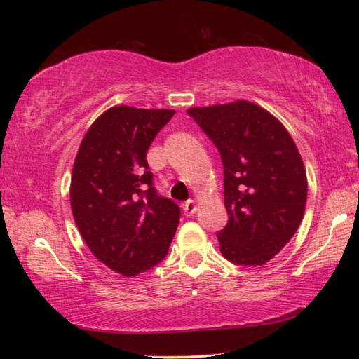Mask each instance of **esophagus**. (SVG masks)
Listing matches in <instances>:
<instances>
[{"label":"esophagus","instance_id":"esophagus-1","mask_svg":"<svg viewBox=\"0 0 359 359\" xmlns=\"http://www.w3.org/2000/svg\"><path fill=\"white\" fill-rule=\"evenodd\" d=\"M194 212H196V201H193V199H188V201L184 204V214L187 217H191Z\"/></svg>","mask_w":359,"mask_h":359}]
</instances>
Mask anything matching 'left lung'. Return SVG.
<instances>
[{
    "label": "left lung",
    "instance_id": "1",
    "mask_svg": "<svg viewBox=\"0 0 359 359\" xmlns=\"http://www.w3.org/2000/svg\"><path fill=\"white\" fill-rule=\"evenodd\" d=\"M188 115L220 151L228 223L217 234L231 263L263 266L302 222L307 175L287 128L252 101L190 107Z\"/></svg>",
    "mask_w": 359,
    "mask_h": 359
}]
</instances>
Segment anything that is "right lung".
Listing matches in <instances>:
<instances>
[{"instance_id":"add662e5","label":"right lung","mask_w":359,"mask_h":359,"mask_svg":"<svg viewBox=\"0 0 359 359\" xmlns=\"http://www.w3.org/2000/svg\"><path fill=\"white\" fill-rule=\"evenodd\" d=\"M171 109L114 106L96 118L81 142L71 175V209L96 259L135 277L166 257L180 209L156 194L147 150Z\"/></svg>"}]
</instances>
